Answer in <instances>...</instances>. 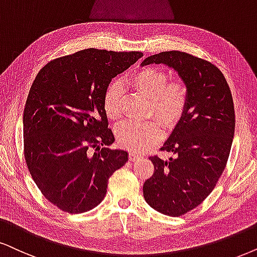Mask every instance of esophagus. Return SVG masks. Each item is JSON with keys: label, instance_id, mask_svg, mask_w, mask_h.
Instances as JSON below:
<instances>
[{"label": "esophagus", "instance_id": "obj_1", "mask_svg": "<svg viewBox=\"0 0 257 257\" xmlns=\"http://www.w3.org/2000/svg\"><path fill=\"white\" fill-rule=\"evenodd\" d=\"M139 159H141V155L138 154V153H135V152L129 153V160L131 161H138Z\"/></svg>", "mask_w": 257, "mask_h": 257}]
</instances>
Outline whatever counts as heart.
I'll return each mask as SVG.
<instances>
[{
  "instance_id": "1",
  "label": "heart",
  "mask_w": 257,
  "mask_h": 257,
  "mask_svg": "<svg viewBox=\"0 0 257 257\" xmlns=\"http://www.w3.org/2000/svg\"><path fill=\"white\" fill-rule=\"evenodd\" d=\"M129 85L149 99V115H155L166 128L172 129L183 118L188 104V87L181 79L168 80L165 71L157 67H144L133 73ZM123 89L121 84L111 83L103 96V109L109 119L122 118ZM162 136L158 121L124 123L117 129V142L123 148L142 152L157 144Z\"/></svg>"
}]
</instances>
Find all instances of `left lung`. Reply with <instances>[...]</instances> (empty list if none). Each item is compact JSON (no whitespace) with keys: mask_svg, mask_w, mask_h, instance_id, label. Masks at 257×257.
Wrapping results in <instances>:
<instances>
[{"mask_svg":"<svg viewBox=\"0 0 257 257\" xmlns=\"http://www.w3.org/2000/svg\"><path fill=\"white\" fill-rule=\"evenodd\" d=\"M164 64L188 87L183 118L161 151L151 157L154 173L144 184L148 205L167 216H183L212 192L226 166L235 133V108L225 77L210 61L180 51L154 54L141 65Z\"/></svg>","mask_w":257,"mask_h":257,"instance_id":"obj_1","label":"left lung"}]
</instances>
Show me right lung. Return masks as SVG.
Segmentation results:
<instances>
[{
	"label": "right lung",
	"mask_w": 257,
	"mask_h": 257,
	"mask_svg": "<svg viewBox=\"0 0 257 257\" xmlns=\"http://www.w3.org/2000/svg\"><path fill=\"white\" fill-rule=\"evenodd\" d=\"M141 52L87 48L54 59L35 77L24 112L28 171L47 200L69 213L86 212L104 199L109 178L128 161L103 109L113 77Z\"/></svg>",
	"instance_id": "obj_1"
}]
</instances>
